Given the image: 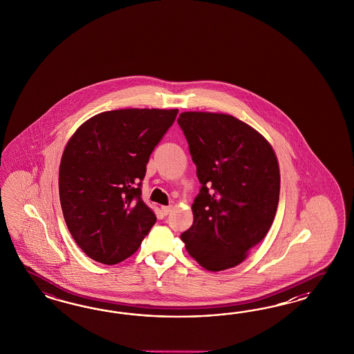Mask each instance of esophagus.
Segmentation results:
<instances>
[{
  "label": "esophagus",
  "instance_id": "34e87169",
  "mask_svg": "<svg viewBox=\"0 0 354 354\" xmlns=\"http://www.w3.org/2000/svg\"><path fill=\"white\" fill-rule=\"evenodd\" d=\"M172 206L171 205H169V206H161V212L162 214L167 215L171 213Z\"/></svg>",
  "mask_w": 354,
  "mask_h": 354
}]
</instances>
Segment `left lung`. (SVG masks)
Instances as JSON below:
<instances>
[{"mask_svg":"<svg viewBox=\"0 0 354 354\" xmlns=\"http://www.w3.org/2000/svg\"><path fill=\"white\" fill-rule=\"evenodd\" d=\"M178 123L203 184L192 205L193 225L180 237L206 270L235 268L274 222L277 154L257 129L228 114L184 111Z\"/></svg>","mask_w":354,"mask_h":354,"instance_id":"obj_1","label":"left lung"}]
</instances>
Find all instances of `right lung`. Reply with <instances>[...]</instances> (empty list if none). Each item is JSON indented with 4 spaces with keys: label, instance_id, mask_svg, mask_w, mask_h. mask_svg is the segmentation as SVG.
Wrapping results in <instances>:
<instances>
[{
    "label": "right lung",
    "instance_id": "obj_1",
    "mask_svg": "<svg viewBox=\"0 0 354 354\" xmlns=\"http://www.w3.org/2000/svg\"><path fill=\"white\" fill-rule=\"evenodd\" d=\"M179 110L120 109L86 120L64 147L58 185L64 222L100 263L132 256L157 218L141 198L150 154Z\"/></svg>",
    "mask_w": 354,
    "mask_h": 354
}]
</instances>
